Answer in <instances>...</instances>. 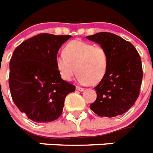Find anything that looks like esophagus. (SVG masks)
I'll list each match as a JSON object with an SVG mask.
<instances>
[{
	"label": "esophagus",
	"instance_id": "obj_1",
	"mask_svg": "<svg viewBox=\"0 0 153 153\" xmlns=\"http://www.w3.org/2000/svg\"><path fill=\"white\" fill-rule=\"evenodd\" d=\"M76 89H77L78 91H84V88H82V87H80V86H76Z\"/></svg>",
	"mask_w": 153,
	"mask_h": 153
}]
</instances>
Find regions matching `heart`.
<instances>
[{
    "label": "heart",
    "mask_w": 153,
    "mask_h": 153,
    "mask_svg": "<svg viewBox=\"0 0 153 153\" xmlns=\"http://www.w3.org/2000/svg\"><path fill=\"white\" fill-rule=\"evenodd\" d=\"M108 62V53L102 46L73 40L65 46L63 54L56 57L55 65L64 80H71L76 73L80 83L96 84L104 77Z\"/></svg>",
    "instance_id": "obj_1"
}]
</instances>
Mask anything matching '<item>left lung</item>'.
<instances>
[{
	"instance_id": "left-lung-1",
	"label": "left lung",
	"mask_w": 153,
	"mask_h": 153,
	"mask_svg": "<svg viewBox=\"0 0 153 153\" xmlns=\"http://www.w3.org/2000/svg\"><path fill=\"white\" fill-rule=\"evenodd\" d=\"M87 39L104 47L109 57L104 77L94 88L97 97L90 108L101 117L121 115L140 95L143 78L140 55L133 44L112 33L100 32Z\"/></svg>"
}]
</instances>
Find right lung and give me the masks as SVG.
Instances as JSON below:
<instances>
[{
  "mask_svg": "<svg viewBox=\"0 0 153 153\" xmlns=\"http://www.w3.org/2000/svg\"><path fill=\"white\" fill-rule=\"evenodd\" d=\"M71 35L42 33L15 49L9 62L8 84L14 103L35 123L59 118L65 99L76 87L62 80L55 65L57 51Z\"/></svg>",
  "mask_w": 153,
  "mask_h": 153,
  "instance_id": "obj_1",
  "label": "right lung"
}]
</instances>
